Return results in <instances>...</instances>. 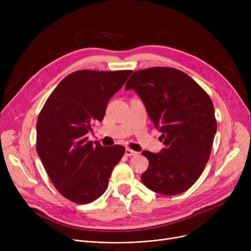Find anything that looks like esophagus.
Segmentation results:
<instances>
[{
  "instance_id": "esophagus-1",
  "label": "esophagus",
  "mask_w": 251,
  "mask_h": 251,
  "mask_svg": "<svg viewBox=\"0 0 251 251\" xmlns=\"http://www.w3.org/2000/svg\"><path fill=\"white\" fill-rule=\"evenodd\" d=\"M136 154H137V151H132L130 149H126V151H125V155H127V156H133V155H136Z\"/></svg>"
}]
</instances>
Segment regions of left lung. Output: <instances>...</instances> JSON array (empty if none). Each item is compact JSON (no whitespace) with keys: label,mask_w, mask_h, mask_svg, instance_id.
Listing matches in <instances>:
<instances>
[{"label":"left lung","mask_w":251,"mask_h":251,"mask_svg":"<svg viewBox=\"0 0 251 251\" xmlns=\"http://www.w3.org/2000/svg\"><path fill=\"white\" fill-rule=\"evenodd\" d=\"M125 89L137 92L166 147L159 153L142 151L150 162L142 183L163 195L188 190L203 172L217 131L209 96L186 73L169 67L135 71Z\"/></svg>","instance_id":"left-lung-1"}]
</instances>
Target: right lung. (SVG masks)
I'll use <instances>...</instances> for the list:
<instances>
[{
	"label": "right lung",
	"mask_w": 251,
	"mask_h": 251,
	"mask_svg": "<svg viewBox=\"0 0 251 251\" xmlns=\"http://www.w3.org/2000/svg\"><path fill=\"white\" fill-rule=\"evenodd\" d=\"M131 70H79L66 76L48 98L37 118L36 151L56 189L79 204L98 200L107 190L122 146L104 148L86 133L101 121L110 99Z\"/></svg>",
	"instance_id": "1"
}]
</instances>
